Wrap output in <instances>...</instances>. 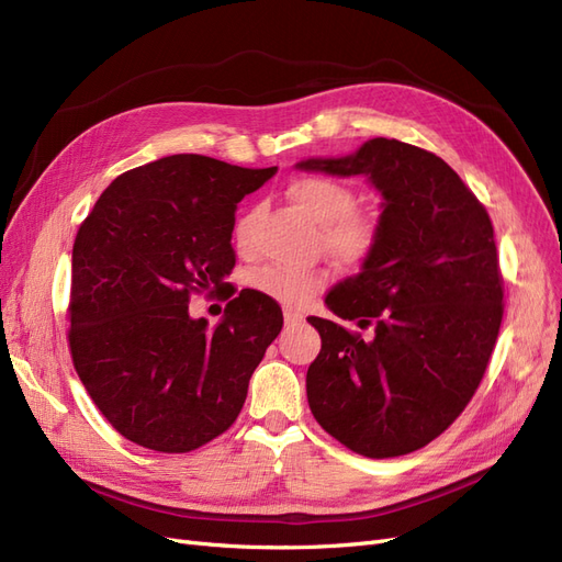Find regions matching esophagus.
<instances>
[{
    "label": "esophagus",
    "instance_id": "1",
    "mask_svg": "<svg viewBox=\"0 0 562 562\" xmlns=\"http://www.w3.org/2000/svg\"><path fill=\"white\" fill-rule=\"evenodd\" d=\"M283 321H285V326H297V323L302 321V314L285 310V312H283Z\"/></svg>",
    "mask_w": 562,
    "mask_h": 562
}]
</instances>
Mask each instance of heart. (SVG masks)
<instances>
[{
  "instance_id": "heart-1",
  "label": "heart",
  "mask_w": 562,
  "mask_h": 562,
  "mask_svg": "<svg viewBox=\"0 0 562 562\" xmlns=\"http://www.w3.org/2000/svg\"><path fill=\"white\" fill-rule=\"evenodd\" d=\"M285 192L288 199L321 227V244L337 262L361 267L382 246V215L368 209H353L356 194L345 180L304 173L293 178ZM252 217L255 213L250 211L236 220L234 244L239 250H246L250 244ZM250 285L288 307H304L328 285V277L316 269L265 267L250 277Z\"/></svg>"
}]
</instances>
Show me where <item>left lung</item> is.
<instances>
[{"label":"left lung","instance_id":"obj_1","mask_svg":"<svg viewBox=\"0 0 562 562\" xmlns=\"http://www.w3.org/2000/svg\"><path fill=\"white\" fill-rule=\"evenodd\" d=\"M297 166L368 176L384 196L382 246L326 297L372 337L307 318L321 335L307 370L312 413L363 457L415 452L462 415L497 342L504 279L492 220L443 159L394 138Z\"/></svg>","mask_w":562,"mask_h":562}]
</instances>
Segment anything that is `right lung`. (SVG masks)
<instances>
[{
    "instance_id": "1",
    "label": "right lung",
    "mask_w": 562,
    "mask_h": 562,
    "mask_svg": "<svg viewBox=\"0 0 562 562\" xmlns=\"http://www.w3.org/2000/svg\"><path fill=\"white\" fill-rule=\"evenodd\" d=\"M274 173L164 157L119 176L81 223L67 342L91 401L133 443L192 452L239 417L283 314L260 291L234 297V211ZM201 292L231 300L215 329L189 316Z\"/></svg>"
}]
</instances>
